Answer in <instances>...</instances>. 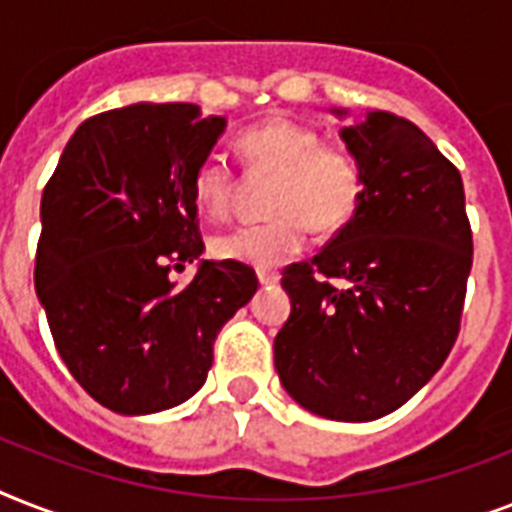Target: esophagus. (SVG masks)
<instances>
[{
	"instance_id": "esophagus-1",
	"label": "esophagus",
	"mask_w": 512,
	"mask_h": 512,
	"mask_svg": "<svg viewBox=\"0 0 512 512\" xmlns=\"http://www.w3.org/2000/svg\"><path fill=\"white\" fill-rule=\"evenodd\" d=\"M257 279H260V284H276V281H279V271H271V268H257Z\"/></svg>"
}]
</instances>
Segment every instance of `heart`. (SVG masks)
I'll list each match as a JSON object with an SVG mask.
<instances>
[{
    "label": "heart",
    "instance_id": "heart-1",
    "mask_svg": "<svg viewBox=\"0 0 512 512\" xmlns=\"http://www.w3.org/2000/svg\"><path fill=\"white\" fill-rule=\"evenodd\" d=\"M241 159L255 175L273 177L263 223L236 225L212 239V255L231 263L273 268L305 247L311 225L335 233L350 223L364 199V167L348 148L324 146L319 130L295 119H268L236 138ZM236 177L223 159H207L193 175V199L207 217L233 207Z\"/></svg>",
    "mask_w": 512,
    "mask_h": 512
}]
</instances>
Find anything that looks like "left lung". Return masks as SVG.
Instances as JSON below:
<instances>
[{
	"label": "left lung",
	"mask_w": 512,
	"mask_h": 512,
	"mask_svg": "<svg viewBox=\"0 0 512 512\" xmlns=\"http://www.w3.org/2000/svg\"><path fill=\"white\" fill-rule=\"evenodd\" d=\"M340 135L364 167V199L319 255L284 268L292 313L273 356L308 412L369 422L404 406L452 353L473 231L460 170L417 124L372 111Z\"/></svg>",
	"instance_id": "obj_1"
}]
</instances>
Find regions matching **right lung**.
I'll return each instance as SVG.
<instances>
[{"mask_svg": "<svg viewBox=\"0 0 512 512\" xmlns=\"http://www.w3.org/2000/svg\"><path fill=\"white\" fill-rule=\"evenodd\" d=\"M225 130L193 103H135L79 124L42 193L34 284L74 380L116 414L183 404L207 380L255 271L201 260L193 175Z\"/></svg>", "mask_w": 512, "mask_h": 512, "instance_id": "1", "label": "right lung"}]
</instances>
